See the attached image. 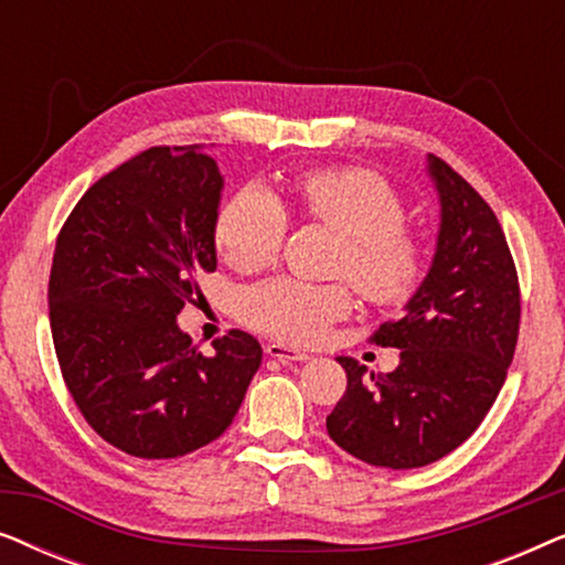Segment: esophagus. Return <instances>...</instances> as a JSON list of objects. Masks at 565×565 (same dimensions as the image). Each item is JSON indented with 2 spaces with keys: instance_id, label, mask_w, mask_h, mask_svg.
Instances as JSON below:
<instances>
[{
  "instance_id": "obj_1",
  "label": "esophagus",
  "mask_w": 565,
  "mask_h": 565,
  "mask_svg": "<svg viewBox=\"0 0 565 565\" xmlns=\"http://www.w3.org/2000/svg\"><path fill=\"white\" fill-rule=\"evenodd\" d=\"M265 352L269 354V358L282 360V362H306V360H311V354H308V352H300V350H296V347H285L280 342H267L265 344Z\"/></svg>"
}]
</instances>
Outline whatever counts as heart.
<instances>
[{
	"label": "heart",
	"mask_w": 565,
	"mask_h": 565,
	"mask_svg": "<svg viewBox=\"0 0 565 565\" xmlns=\"http://www.w3.org/2000/svg\"><path fill=\"white\" fill-rule=\"evenodd\" d=\"M296 198L308 221L342 236L337 273L373 303H398L422 275V246L406 218L404 200L381 174L367 169H316L298 180ZM288 213L265 184H246L223 205L215 221V246L236 273H257L280 252ZM342 285L273 280L246 290L242 319L282 342H319L329 323L350 313Z\"/></svg>",
	"instance_id": "1"
}]
</instances>
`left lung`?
I'll use <instances>...</instances> for the list:
<instances>
[{"instance_id": "obj_1", "label": "left lung", "mask_w": 565, "mask_h": 565, "mask_svg": "<svg viewBox=\"0 0 565 565\" xmlns=\"http://www.w3.org/2000/svg\"><path fill=\"white\" fill-rule=\"evenodd\" d=\"M439 200L429 273L398 321L373 342L401 350L388 375L337 358L347 391L327 416L329 437L370 466H429L478 429L497 401L520 334V282L489 203L443 159L427 157Z\"/></svg>"}]
</instances>
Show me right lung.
Instances as JSON below:
<instances>
[{"instance_id": "obj_1", "label": "right lung", "mask_w": 565, "mask_h": 565, "mask_svg": "<svg viewBox=\"0 0 565 565\" xmlns=\"http://www.w3.org/2000/svg\"><path fill=\"white\" fill-rule=\"evenodd\" d=\"M221 192L205 146H153L92 184L58 234L49 308L61 375L89 427L134 458L218 439L262 365L246 331L205 358L177 323L218 265Z\"/></svg>"}]
</instances>
